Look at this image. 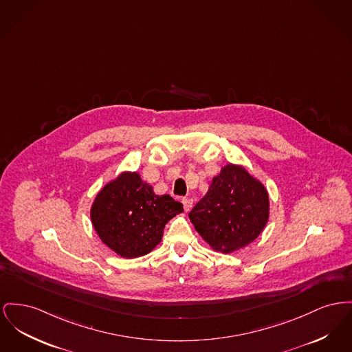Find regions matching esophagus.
I'll return each instance as SVG.
<instances>
[{
	"mask_svg": "<svg viewBox=\"0 0 352 352\" xmlns=\"http://www.w3.org/2000/svg\"><path fill=\"white\" fill-rule=\"evenodd\" d=\"M182 204L186 211H190L191 207H192V199L191 198H182Z\"/></svg>",
	"mask_w": 352,
	"mask_h": 352,
	"instance_id": "obj_1",
	"label": "esophagus"
}]
</instances>
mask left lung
<instances>
[{"mask_svg":"<svg viewBox=\"0 0 352 352\" xmlns=\"http://www.w3.org/2000/svg\"><path fill=\"white\" fill-rule=\"evenodd\" d=\"M188 218L215 251L232 252L251 243L269 219V194L241 166H225Z\"/></svg>","mask_w":352,"mask_h":352,"instance_id":"left-lung-1","label":"left lung"}]
</instances>
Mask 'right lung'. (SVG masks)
<instances>
[{
    "label": "right lung",
    "mask_w": 352,
    "mask_h": 352,
    "mask_svg": "<svg viewBox=\"0 0 352 352\" xmlns=\"http://www.w3.org/2000/svg\"><path fill=\"white\" fill-rule=\"evenodd\" d=\"M184 205L157 195L137 173H122L98 192L91 222L106 246L124 258L148 254L164 235L165 225Z\"/></svg>",
    "instance_id": "1"
}]
</instances>
